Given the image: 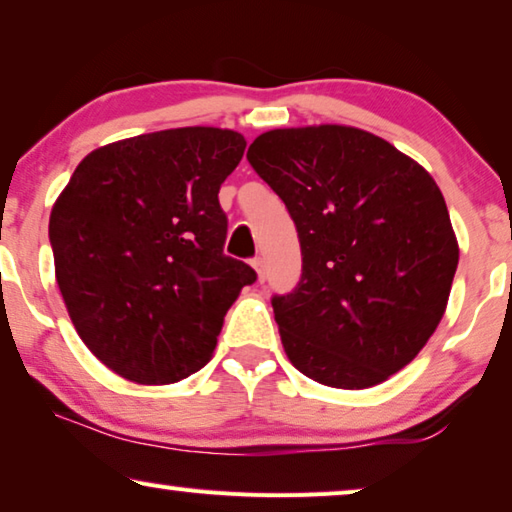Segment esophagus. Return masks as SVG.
<instances>
[{
  "instance_id": "1",
  "label": "esophagus",
  "mask_w": 512,
  "mask_h": 512,
  "mask_svg": "<svg viewBox=\"0 0 512 512\" xmlns=\"http://www.w3.org/2000/svg\"><path fill=\"white\" fill-rule=\"evenodd\" d=\"M251 265H254V270H256V274H258V281H265V261L261 256H256L254 261H251Z\"/></svg>"
}]
</instances>
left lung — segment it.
<instances>
[{
  "instance_id": "obj_1",
  "label": "left lung",
  "mask_w": 512,
  "mask_h": 512,
  "mask_svg": "<svg viewBox=\"0 0 512 512\" xmlns=\"http://www.w3.org/2000/svg\"><path fill=\"white\" fill-rule=\"evenodd\" d=\"M247 160L293 217L302 277L272 309L297 371L368 389L419 355L446 311L460 249L419 162L371 132H263Z\"/></svg>"
}]
</instances>
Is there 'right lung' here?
<instances>
[{
    "instance_id": "obj_1",
    "label": "right lung",
    "mask_w": 512,
    "mask_h": 512,
    "mask_svg": "<svg viewBox=\"0 0 512 512\" xmlns=\"http://www.w3.org/2000/svg\"><path fill=\"white\" fill-rule=\"evenodd\" d=\"M245 146L240 132L203 125L114 141L77 164L52 206L68 316L125 380L171 384L206 366L226 311L256 281L224 254L217 199Z\"/></svg>"
}]
</instances>
